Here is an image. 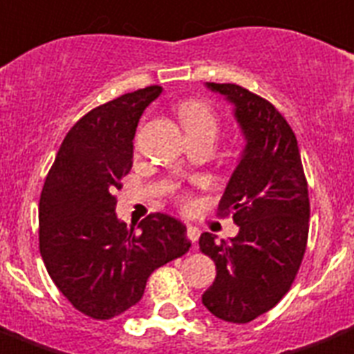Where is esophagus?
Instances as JSON below:
<instances>
[{
  "mask_svg": "<svg viewBox=\"0 0 354 354\" xmlns=\"http://www.w3.org/2000/svg\"><path fill=\"white\" fill-rule=\"evenodd\" d=\"M186 236H187V240H189V242H192V244L196 246L197 238H199V228H196V227H187Z\"/></svg>",
  "mask_w": 354,
  "mask_h": 354,
  "instance_id": "obj_1",
  "label": "esophagus"
}]
</instances>
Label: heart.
Returning <instances> with one entry per match:
<instances>
[{"instance_id":"b5f03b06","label":"heart","mask_w":354,"mask_h":354,"mask_svg":"<svg viewBox=\"0 0 354 354\" xmlns=\"http://www.w3.org/2000/svg\"><path fill=\"white\" fill-rule=\"evenodd\" d=\"M178 116L186 129L187 137L201 133H217V116L213 108L201 100H186L178 106Z\"/></svg>"}]
</instances>
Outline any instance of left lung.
I'll use <instances>...</instances> for the list:
<instances>
[{
    "instance_id": "1",
    "label": "left lung",
    "mask_w": 354,
    "mask_h": 354,
    "mask_svg": "<svg viewBox=\"0 0 354 354\" xmlns=\"http://www.w3.org/2000/svg\"><path fill=\"white\" fill-rule=\"evenodd\" d=\"M234 104L246 147L221 197L240 230L218 242L203 232L199 250L215 261L217 277L203 306L218 319L248 324L288 292L308 242V182L297 136L266 98L232 83H207Z\"/></svg>"
}]
</instances>
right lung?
<instances>
[{"instance_id": "1", "label": "right lung", "mask_w": 354, "mask_h": 354, "mask_svg": "<svg viewBox=\"0 0 354 354\" xmlns=\"http://www.w3.org/2000/svg\"><path fill=\"white\" fill-rule=\"evenodd\" d=\"M160 93L145 86L81 118L40 194V256L59 292L88 318H116L136 306L151 273L192 246L170 215L151 213L137 228L116 215L114 192L133 165L139 118Z\"/></svg>"}]
</instances>
